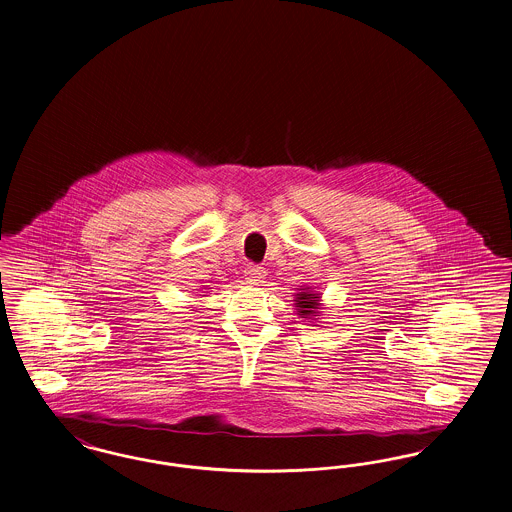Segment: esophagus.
<instances>
[{
    "label": "esophagus",
    "mask_w": 512,
    "mask_h": 512,
    "mask_svg": "<svg viewBox=\"0 0 512 512\" xmlns=\"http://www.w3.org/2000/svg\"><path fill=\"white\" fill-rule=\"evenodd\" d=\"M244 279L248 285H260L266 279V269L260 266H248L244 269Z\"/></svg>",
    "instance_id": "esophagus-1"
}]
</instances>
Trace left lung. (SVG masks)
Segmentation results:
<instances>
[{"label": "left lung", "mask_w": 512, "mask_h": 512, "mask_svg": "<svg viewBox=\"0 0 512 512\" xmlns=\"http://www.w3.org/2000/svg\"><path fill=\"white\" fill-rule=\"evenodd\" d=\"M295 310L298 318L314 320V322L320 320L316 316H320V312H322V296L320 293L312 291V287L298 289V293H295Z\"/></svg>", "instance_id": "obj_1"}]
</instances>
